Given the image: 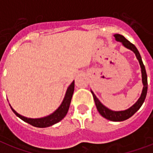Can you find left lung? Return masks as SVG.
<instances>
[{
	"mask_svg": "<svg viewBox=\"0 0 153 153\" xmlns=\"http://www.w3.org/2000/svg\"><path fill=\"white\" fill-rule=\"evenodd\" d=\"M114 37H115V39H116L117 41L121 42L122 44L126 48L129 49V50L132 51L135 53L136 57H137L138 62L140 64L141 71H142V83H143V89H142V94H141V96H140V98L138 100V101L131 107L128 108V110H122V111H113V110H110V109H108L105 106H103L100 102V101L97 99V97L93 93V92L92 91H91V92H92V94L93 96V99H94L96 108L98 110L99 113L103 117H105L107 120H112V121H123V120H127V119L130 118L131 116H133L139 110L140 107L142 106V105L143 104V102H144L145 100H146V94H147V90H148V82H147V74H146V68H145V65H143L142 57H141V55H140L139 52H138V49L136 48L134 44H132L128 39H125L124 36H123L122 35L115 34Z\"/></svg>",
	"mask_w": 153,
	"mask_h": 153,
	"instance_id": "left-lung-1",
	"label": "left lung"
}]
</instances>
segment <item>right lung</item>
<instances>
[{
  "mask_svg": "<svg viewBox=\"0 0 153 153\" xmlns=\"http://www.w3.org/2000/svg\"><path fill=\"white\" fill-rule=\"evenodd\" d=\"M74 89V82L73 81L72 83L69 85V87L67 89L65 99H64V100H63L61 106H59L58 109L57 110H55L52 114H51V115H49L47 117H45L36 118V119L25 117H23L22 115H20L19 114H18L15 110H13L12 107H11V108L12 110V111L15 113L16 116L19 117L22 120H24L25 122L28 123V124H31L33 126L36 127V128H47V127L52 126L53 124H57L59 121H61L63 118L66 116L67 113L68 111L69 106H70V103L71 101V98H72Z\"/></svg>",
  "mask_w": 153,
  "mask_h": 153,
  "instance_id": "right-lung-1",
  "label": "right lung"
}]
</instances>
